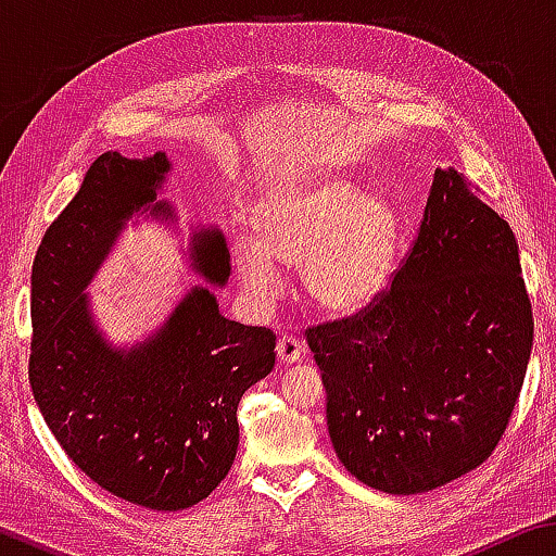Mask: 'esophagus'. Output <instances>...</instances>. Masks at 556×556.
<instances>
[{
	"label": "esophagus",
	"mask_w": 556,
	"mask_h": 556,
	"mask_svg": "<svg viewBox=\"0 0 556 556\" xmlns=\"http://www.w3.org/2000/svg\"><path fill=\"white\" fill-rule=\"evenodd\" d=\"M301 355H304V345H301L294 336H281L277 341V357L279 363L291 365L301 361Z\"/></svg>",
	"instance_id": "34e87169"
}]
</instances>
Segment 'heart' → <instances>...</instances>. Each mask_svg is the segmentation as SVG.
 Returning a JSON list of instances; mask_svg holds the SVG:
<instances>
[{
	"label": "heart",
	"instance_id": "b5f03b06",
	"mask_svg": "<svg viewBox=\"0 0 556 556\" xmlns=\"http://www.w3.org/2000/svg\"><path fill=\"white\" fill-rule=\"evenodd\" d=\"M255 238L232 242V265L257 299L279 291V265L301 267L306 299L326 314L361 312L388 281L400 220L380 193L341 176L279 188L252 218Z\"/></svg>",
	"mask_w": 556,
	"mask_h": 556
}]
</instances>
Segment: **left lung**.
<instances>
[{"instance_id": "1", "label": "left lung", "mask_w": 556, "mask_h": 556, "mask_svg": "<svg viewBox=\"0 0 556 556\" xmlns=\"http://www.w3.org/2000/svg\"><path fill=\"white\" fill-rule=\"evenodd\" d=\"M507 220L437 168L412 250L363 312L312 326L341 464L375 491H434L493 454L520 397L532 304Z\"/></svg>"}]
</instances>
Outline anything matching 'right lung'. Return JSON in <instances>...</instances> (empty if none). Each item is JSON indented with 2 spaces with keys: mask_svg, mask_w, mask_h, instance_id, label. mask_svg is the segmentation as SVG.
Wrapping results in <instances>:
<instances>
[{
  "mask_svg": "<svg viewBox=\"0 0 556 556\" xmlns=\"http://www.w3.org/2000/svg\"><path fill=\"white\" fill-rule=\"evenodd\" d=\"M164 152L98 156L80 191L51 223L31 269L29 382L68 458L108 493L149 510L208 497L238 454V404L275 368L277 336L225 318L208 287H193L156 331L129 348L105 341L86 294L131 213L174 220L156 201ZM191 269L223 287L230 252L218 228H199Z\"/></svg>",
  "mask_w": 556,
  "mask_h": 556,
  "instance_id": "1",
  "label": "right lung"
}]
</instances>
